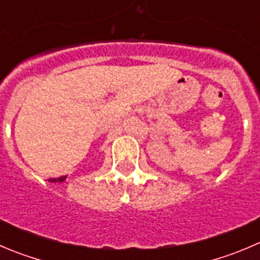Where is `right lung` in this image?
Here are the masks:
<instances>
[{
	"mask_svg": "<svg viewBox=\"0 0 260 260\" xmlns=\"http://www.w3.org/2000/svg\"><path fill=\"white\" fill-rule=\"evenodd\" d=\"M64 179H66V176H59V178H52V179H49V180L50 181H63Z\"/></svg>",
	"mask_w": 260,
	"mask_h": 260,
	"instance_id": "right-lung-1",
	"label": "right lung"
}]
</instances>
